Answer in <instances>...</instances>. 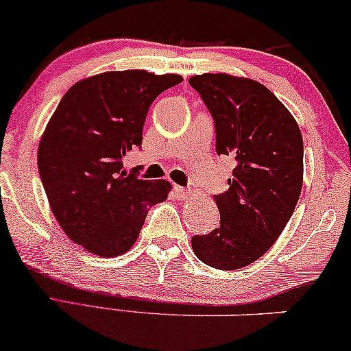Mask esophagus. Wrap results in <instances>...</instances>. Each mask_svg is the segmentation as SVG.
<instances>
[{"instance_id":"esophagus-1","label":"esophagus","mask_w":351,"mask_h":351,"mask_svg":"<svg viewBox=\"0 0 351 351\" xmlns=\"http://www.w3.org/2000/svg\"><path fill=\"white\" fill-rule=\"evenodd\" d=\"M174 193H176L177 199H180V202H184V199L190 197V190H186L185 186H180V185L174 186Z\"/></svg>"}]
</instances>
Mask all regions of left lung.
I'll return each mask as SVG.
<instances>
[{"label":"left lung","mask_w":351,"mask_h":351,"mask_svg":"<svg viewBox=\"0 0 351 351\" xmlns=\"http://www.w3.org/2000/svg\"><path fill=\"white\" fill-rule=\"evenodd\" d=\"M216 127V153L230 156L229 190L215 197L221 226L192 239L199 261L234 271L269 250L297 206L303 185V138L279 98L256 80L230 74L189 79Z\"/></svg>","instance_id":"obj_1"}]
</instances>
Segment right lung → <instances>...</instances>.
Instances as JSON below:
<instances>
[{
	"mask_svg": "<svg viewBox=\"0 0 351 351\" xmlns=\"http://www.w3.org/2000/svg\"><path fill=\"white\" fill-rule=\"evenodd\" d=\"M179 74L111 71L77 82L59 101L38 145V171L58 224L72 242L103 258L124 254L148 209L172 189L127 174L122 159L142 145L152 103Z\"/></svg>",
	"mask_w": 351,
	"mask_h": 351,
	"instance_id": "1",
	"label": "right lung"
}]
</instances>
